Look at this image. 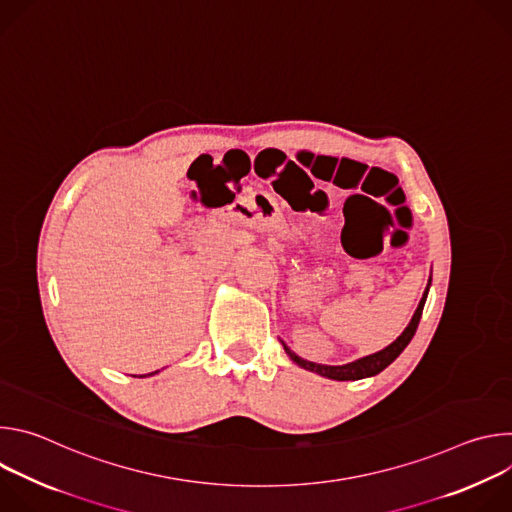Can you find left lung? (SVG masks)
Segmentation results:
<instances>
[{
    "instance_id": "1",
    "label": "left lung",
    "mask_w": 512,
    "mask_h": 512,
    "mask_svg": "<svg viewBox=\"0 0 512 512\" xmlns=\"http://www.w3.org/2000/svg\"><path fill=\"white\" fill-rule=\"evenodd\" d=\"M429 285H431V277L427 281V287L423 291V296L419 300V306L411 318V322L407 324V328L397 336V340H393L389 346H385L383 350L379 352H373L369 356H362V358H356L352 362H346V364H318V362H312V360H306L302 356H298L294 350H291L283 340V350L287 352V356L294 360L298 367L310 371V373H316L320 377H326V379H332V381H358V379H367V377H375L379 375L381 371H385L389 364L407 348V344L411 342V338L415 336V330L419 326V320H421V314H423V306H425V300H427V294H429Z\"/></svg>"
}]
</instances>
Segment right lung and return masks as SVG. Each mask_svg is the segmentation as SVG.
<instances>
[{"label": "right lung", "mask_w": 512, "mask_h": 512, "mask_svg": "<svg viewBox=\"0 0 512 512\" xmlns=\"http://www.w3.org/2000/svg\"><path fill=\"white\" fill-rule=\"evenodd\" d=\"M156 373H160V371H156ZM156 373H150V375H139V377H141V379H143V377H152V375H156ZM133 377H137V375H133Z\"/></svg>", "instance_id": "obj_1"}]
</instances>
